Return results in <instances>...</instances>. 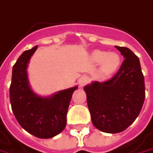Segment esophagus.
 <instances>
[{
  "instance_id": "34e87169",
  "label": "esophagus",
  "mask_w": 153,
  "mask_h": 153,
  "mask_svg": "<svg viewBox=\"0 0 153 153\" xmlns=\"http://www.w3.org/2000/svg\"><path fill=\"white\" fill-rule=\"evenodd\" d=\"M88 82H89V79H88L87 76H82L79 79V85H80V87H83L84 85H85Z\"/></svg>"
}]
</instances>
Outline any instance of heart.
Masks as SVG:
<instances>
[{"label":"heart","instance_id":"1","mask_svg":"<svg viewBox=\"0 0 153 153\" xmlns=\"http://www.w3.org/2000/svg\"><path fill=\"white\" fill-rule=\"evenodd\" d=\"M92 60L97 63H101V72L104 76H110L118 69L121 59L116 53H107L97 50L92 52Z\"/></svg>","mask_w":153,"mask_h":153}]
</instances>
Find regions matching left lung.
<instances>
[{"label":"left lung","instance_id":"left-lung-1","mask_svg":"<svg viewBox=\"0 0 153 153\" xmlns=\"http://www.w3.org/2000/svg\"><path fill=\"white\" fill-rule=\"evenodd\" d=\"M116 48L125 58L119 71L107 81L84 87L93 125L110 134L123 132L135 121L146 97L138 56L128 48Z\"/></svg>","mask_w":153,"mask_h":153}]
</instances>
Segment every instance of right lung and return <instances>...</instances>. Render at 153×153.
I'll list each match as a JSON object with an SVG mask.
<instances>
[{
	"instance_id": "right-lung-1",
	"label": "right lung",
	"mask_w": 153,
	"mask_h": 153,
	"mask_svg": "<svg viewBox=\"0 0 153 153\" xmlns=\"http://www.w3.org/2000/svg\"><path fill=\"white\" fill-rule=\"evenodd\" d=\"M37 49L35 46L25 50L13 65L10 102L17 121L24 129L37 138L50 139L65 128L72 95L78 87L60 91L48 97L34 93L29 85L26 69Z\"/></svg>"
}]
</instances>
